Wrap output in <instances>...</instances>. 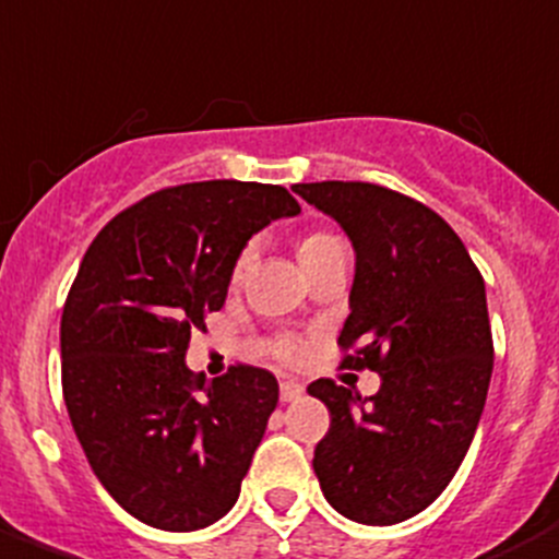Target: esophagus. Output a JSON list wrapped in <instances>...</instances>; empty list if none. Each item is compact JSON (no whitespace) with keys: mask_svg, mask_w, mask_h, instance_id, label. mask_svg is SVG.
I'll list each match as a JSON object with an SVG mask.
<instances>
[{"mask_svg":"<svg viewBox=\"0 0 559 559\" xmlns=\"http://www.w3.org/2000/svg\"><path fill=\"white\" fill-rule=\"evenodd\" d=\"M302 395H305V388L299 384V381L285 379L283 384H280V399H283V402H297V399H302Z\"/></svg>","mask_w":559,"mask_h":559,"instance_id":"obj_1","label":"esophagus"}]
</instances>
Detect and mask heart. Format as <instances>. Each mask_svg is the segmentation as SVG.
Returning <instances> with one entry per match:
<instances>
[{"label": "heart", "mask_w": 559, "mask_h": 559, "mask_svg": "<svg viewBox=\"0 0 559 559\" xmlns=\"http://www.w3.org/2000/svg\"><path fill=\"white\" fill-rule=\"evenodd\" d=\"M333 242H338V240H336V237H333V234H328V231H311V234H305L302 240H299V257L313 254V251H319V248L333 246ZM248 260H251V248H246V251H242L240 260H237V265H234V274L240 276L242 271H246ZM285 353H288V356H290V353H294V347H285Z\"/></svg>", "instance_id": "heart-1"}]
</instances>
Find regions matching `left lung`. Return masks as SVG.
<instances>
[{"label": "left lung", "instance_id": "8db88e82", "mask_svg": "<svg viewBox=\"0 0 559 559\" xmlns=\"http://www.w3.org/2000/svg\"><path fill=\"white\" fill-rule=\"evenodd\" d=\"M342 226L356 254L347 367L381 376L367 399L333 381L308 393L331 409L313 472L328 503L365 526H393L450 486L484 416L492 331L484 276L432 209L376 183L290 186Z\"/></svg>", "mask_w": 559, "mask_h": 559}]
</instances>
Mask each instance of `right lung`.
<instances>
[{
	"instance_id": "right-lung-1",
	"label": "right lung",
	"mask_w": 559,
	"mask_h": 559,
	"mask_svg": "<svg viewBox=\"0 0 559 559\" xmlns=\"http://www.w3.org/2000/svg\"><path fill=\"white\" fill-rule=\"evenodd\" d=\"M297 214L283 186H175L112 217L81 260L61 313L64 404L95 478L146 526L198 532L240 498L280 384L246 365L206 381L186 350L251 234Z\"/></svg>"
}]
</instances>
